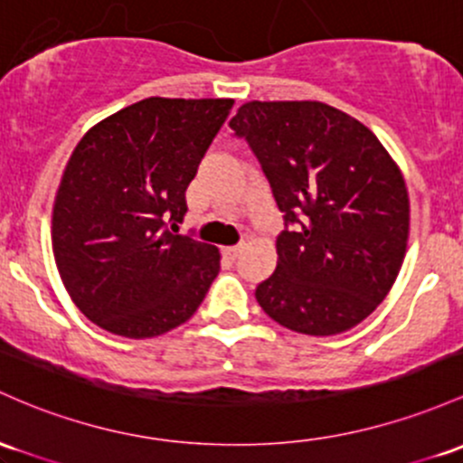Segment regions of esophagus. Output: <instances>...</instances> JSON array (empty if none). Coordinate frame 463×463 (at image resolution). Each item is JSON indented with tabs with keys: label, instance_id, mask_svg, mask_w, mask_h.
Masks as SVG:
<instances>
[{
	"label": "esophagus",
	"instance_id": "1",
	"mask_svg": "<svg viewBox=\"0 0 463 463\" xmlns=\"http://www.w3.org/2000/svg\"><path fill=\"white\" fill-rule=\"evenodd\" d=\"M241 248H243V243H237V246H228V248H223V255L231 257V259H237V257H240Z\"/></svg>",
	"mask_w": 463,
	"mask_h": 463
}]
</instances>
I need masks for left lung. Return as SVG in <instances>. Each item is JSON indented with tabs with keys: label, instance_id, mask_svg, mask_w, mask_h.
<instances>
[{
	"label": "left lung",
	"instance_id": "obj_1",
	"mask_svg": "<svg viewBox=\"0 0 463 463\" xmlns=\"http://www.w3.org/2000/svg\"><path fill=\"white\" fill-rule=\"evenodd\" d=\"M243 138L286 228L277 270L259 283L263 312L307 336H334L369 317L398 279L409 240V193L383 142L318 100L241 105Z\"/></svg>",
	"mask_w": 463,
	"mask_h": 463
}]
</instances>
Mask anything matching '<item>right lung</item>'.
<instances>
[{
  "instance_id": "add662e5",
  "label": "right lung",
  "mask_w": 463,
  "mask_h": 463,
  "mask_svg": "<svg viewBox=\"0 0 463 463\" xmlns=\"http://www.w3.org/2000/svg\"><path fill=\"white\" fill-rule=\"evenodd\" d=\"M231 99H151L80 138L52 211V250L76 307L125 338L186 323L220 272V250L177 235L191 180Z\"/></svg>"
}]
</instances>
